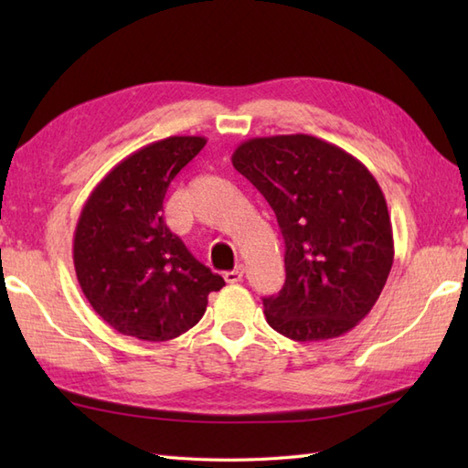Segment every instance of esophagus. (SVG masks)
I'll list each match as a JSON object with an SVG mask.
<instances>
[{
	"mask_svg": "<svg viewBox=\"0 0 468 468\" xmlns=\"http://www.w3.org/2000/svg\"><path fill=\"white\" fill-rule=\"evenodd\" d=\"M243 275H245V267L243 265H237L233 271L225 273V282L227 283H239L243 280Z\"/></svg>",
	"mask_w": 468,
	"mask_h": 468,
	"instance_id": "esophagus-1",
	"label": "esophagus"
}]
</instances>
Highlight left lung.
I'll return each mask as SVG.
<instances>
[{
  "label": "left lung",
  "mask_w": 468,
  "mask_h": 468,
  "mask_svg": "<svg viewBox=\"0 0 468 468\" xmlns=\"http://www.w3.org/2000/svg\"><path fill=\"white\" fill-rule=\"evenodd\" d=\"M231 163L271 205L285 241V283L263 300L267 324L295 342L350 332L370 314L394 261L374 175L310 134L250 138Z\"/></svg>",
  "instance_id": "obj_1"
}]
</instances>
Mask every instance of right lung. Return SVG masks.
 I'll return each mask as SVG.
<instances>
[{"mask_svg": "<svg viewBox=\"0 0 468 468\" xmlns=\"http://www.w3.org/2000/svg\"><path fill=\"white\" fill-rule=\"evenodd\" d=\"M207 144L168 136L118 163L82 207L74 270L92 310L118 334L166 342L201 320L223 277L198 263L163 218L173 178Z\"/></svg>", "mask_w": 468, "mask_h": 468, "instance_id": "obj_1", "label": "right lung"}]
</instances>
